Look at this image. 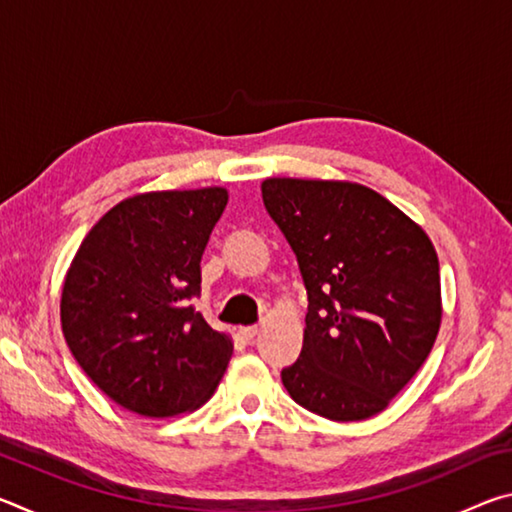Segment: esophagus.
<instances>
[{"label": "esophagus", "mask_w": 512, "mask_h": 512, "mask_svg": "<svg viewBox=\"0 0 512 512\" xmlns=\"http://www.w3.org/2000/svg\"><path fill=\"white\" fill-rule=\"evenodd\" d=\"M257 332H259V327L257 325H248V327H241L239 329V336L241 339H244L246 343H250L257 336Z\"/></svg>", "instance_id": "1"}]
</instances>
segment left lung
I'll return each instance as SVG.
<instances>
[{
    "mask_svg": "<svg viewBox=\"0 0 512 512\" xmlns=\"http://www.w3.org/2000/svg\"><path fill=\"white\" fill-rule=\"evenodd\" d=\"M262 198L298 257L309 300L302 352L282 384L327 420L372 418L436 343V248L418 223L357 183L266 178Z\"/></svg>",
    "mask_w": 512,
    "mask_h": 512,
    "instance_id": "1",
    "label": "left lung"
}]
</instances>
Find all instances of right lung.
Instances as JSON below:
<instances>
[{
	"label": "right lung",
	"mask_w": 512,
	"mask_h": 512,
	"mask_svg": "<svg viewBox=\"0 0 512 512\" xmlns=\"http://www.w3.org/2000/svg\"><path fill=\"white\" fill-rule=\"evenodd\" d=\"M228 205L223 187L126 198L76 250L60 296L74 359L112 402L171 418L210 400L232 341L196 311L201 257Z\"/></svg>",
	"instance_id": "1"
}]
</instances>
